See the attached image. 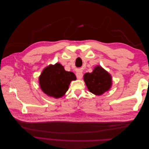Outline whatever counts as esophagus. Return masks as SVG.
<instances>
[{
    "label": "esophagus",
    "instance_id": "34e87169",
    "mask_svg": "<svg viewBox=\"0 0 149 149\" xmlns=\"http://www.w3.org/2000/svg\"><path fill=\"white\" fill-rule=\"evenodd\" d=\"M83 74L82 71L79 70L76 72V77H77L78 79H81L83 78Z\"/></svg>",
    "mask_w": 149,
    "mask_h": 149
}]
</instances>
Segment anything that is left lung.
Returning a JSON list of instances; mask_svg holds the SVG:
<instances>
[{"instance_id":"left-lung-1","label":"left lung","mask_w":149,"mask_h":149,"mask_svg":"<svg viewBox=\"0 0 149 149\" xmlns=\"http://www.w3.org/2000/svg\"><path fill=\"white\" fill-rule=\"evenodd\" d=\"M83 78L89 91L96 96L109 91L112 84V76L100 65L94 67L92 73H85Z\"/></svg>"}]
</instances>
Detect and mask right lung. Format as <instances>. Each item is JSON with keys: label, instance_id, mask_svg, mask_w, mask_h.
<instances>
[{"label": "right lung", "instance_id": "obj_1", "mask_svg": "<svg viewBox=\"0 0 149 149\" xmlns=\"http://www.w3.org/2000/svg\"><path fill=\"white\" fill-rule=\"evenodd\" d=\"M76 79L75 74L65 70L59 63L45 68L38 78L42 91L49 97L55 99L63 96L68 90L72 81Z\"/></svg>", "mask_w": 149, "mask_h": 149}]
</instances>
